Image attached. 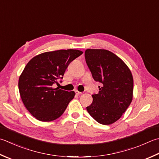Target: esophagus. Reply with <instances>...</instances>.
Returning <instances> with one entry per match:
<instances>
[{
  "label": "esophagus",
  "instance_id": "esophagus-1",
  "mask_svg": "<svg viewBox=\"0 0 159 159\" xmlns=\"http://www.w3.org/2000/svg\"><path fill=\"white\" fill-rule=\"evenodd\" d=\"M76 94H77V95H81L82 94H83V92H79L78 91V90H76Z\"/></svg>",
  "mask_w": 159,
  "mask_h": 159
}]
</instances>
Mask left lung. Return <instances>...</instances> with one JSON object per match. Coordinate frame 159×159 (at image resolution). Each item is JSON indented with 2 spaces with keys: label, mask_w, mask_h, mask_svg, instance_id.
<instances>
[{
  "label": "left lung",
  "mask_w": 159,
  "mask_h": 159,
  "mask_svg": "<svg viewBox=\"0 0 159 159\" xmlns=\"http://www.w3.org/2000/svg\"><path fill=\"white\" fill-rule=\"evenodd\" d=\"M86 63L94 80L100 82L98 94L87 110L102 125L116 122L131 103L133 96L132 74L126 64L106 49H86Z\"/></svg>",
  "instance_id": "8db88e82"
}]
</instances>
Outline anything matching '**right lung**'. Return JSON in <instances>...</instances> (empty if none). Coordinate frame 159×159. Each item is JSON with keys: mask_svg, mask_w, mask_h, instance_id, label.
Masks as SVG:
<instances>
[{"mask_svg": "<svg viewBox=\"0 0 159 159\" xmlns=\"http://www.w3.org/2000/svg\"><path fill=\"white\" fill-rule=\"evenodd\" d=\"M83 54L77 49H61L43 53L31 59L18 80L23 104L30 113L40 121H52L60 117L74 98L75 92L52 85L63 79L71 61Z\"/></svg>", "mask_w": 159, "mask_h": 159, "instance_id": "obj_1", "label": "right lung"}]
</instances>
